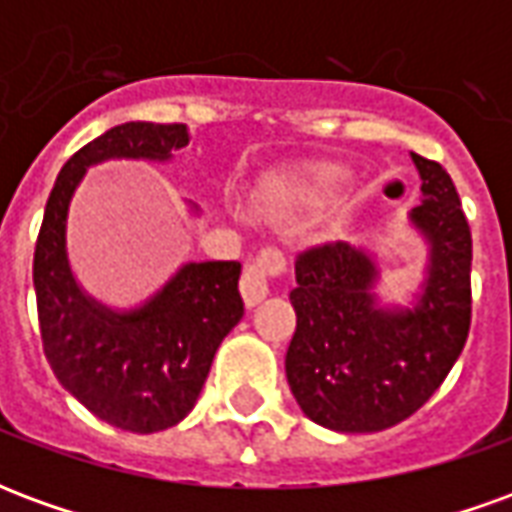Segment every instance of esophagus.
<instances>
[{"label": "esophagus", "instance_id": "obj_1", "mask_svg": "<svg viewBox=\"0 0 512 512\" xmlns=\"http://www.w3.org/2000/svg\"><path fill=\"white\" fill-rule=\"evenodd\" d=\"M285 268V257L277 249H266L257 255L255 263H249L241 274V296L246 307H257L268 296V277L279 274Z\"/></svg>", "mask_w": 512, "mask_h": 512}]
</instances>
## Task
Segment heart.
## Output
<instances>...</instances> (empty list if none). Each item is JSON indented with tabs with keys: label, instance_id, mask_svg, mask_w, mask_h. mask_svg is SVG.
<instances>
[{
	"label": "heart",
	"instance_id": "obj_1",
	"mask_svg": "<svg viewBox=\"0 0 512 512\" xmlns=\"http://www.w3.org/2000/svg\"><path fill=\"white\" fill-rule=\"evenodd\" d=\"M318 194H321V186H310V189H301L296 194H290L285 205H288V211H301V208H307V205L318 200Z\"/></svg>",
	"mask_w": 512,
	"mask_h": 512
}]
</instances>
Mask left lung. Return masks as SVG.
I'll list each match as a JSON object with an SVG mask.
<instances>
[{"instance_id": "1", "label": "left lung", "mask_w": 512, "mask_h": 512, "mask_svg": "<svg viewBox=\"0 0 512 512\" xmlns=\"http://www.w3.org/2000/svg\"><path fill=\"white\" fill-rule=\"evenodd\" d=\"M422 202L408 224L428 244L411 307L378 299V260L345 241L296 260L290 392L323 428L373 433L411 417L461 356L472 323V233L447 169L411 153Z\"/></svg>"}]
</instances>
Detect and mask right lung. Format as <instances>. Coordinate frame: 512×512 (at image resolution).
I'll return each mask as SVG.
<instances>
[{
	"label": "right lung",
	"instance_id": "right-lung-1",
	"mask_svg": "<svg viewBox=\"0 0 512 512\" xmlns=\"http://www.w3.org/2000/svg\"><path fill=\"white\" fill-rule=\"evenodd\" d=\"M186 145L189 128L180 123L109 128L60 169L35 244L32 282L54 376L95 417L131 433L167 430L194 408L216 348L244 318L241 263H183L139 307L115 310L73 277L68 211L87 167L112 158L161 164Z\"/></svg>",
	"mask_w": 512,
	"mask_h": 512
}]
</instances>
